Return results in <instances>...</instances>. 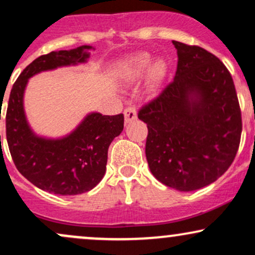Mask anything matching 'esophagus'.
<instances>
[{
  "label": "esophagus",
  "mask_w": 255,
  "mask_h": 255,
  "mask_svg": "<svg viewBox=\"0 0 255 255\" xmlns=\"http://www.w3.org/2000/svg\"><path fill=\"white\" fill-rule=\"evenodd\" d=\"M136 119V109L134 107H128L125 110V121L126 124H129V122L134 121Z\"/></svg>",
  "instance_id": "obj_1"
}]
</instances>
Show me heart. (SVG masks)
Wrapping results in <instances>:
<instances>
[{
    "instance_id": "obj_1",
    "label": "heart",
    "mask_w": 255,
    "mask_h": 255,
    "mask_svg": "<svg viewBox=\"0 0 255 255\" xmlns=\"http://www.w3.org/2000/svg\"><path fill=\"white\" fill-rule=\"evenodd\" d=\"M148 72L152 80H162L166 73V64L163 60L153 62V57L148 52H139L126 62L125 74L129 80H140L146 77Z\"/></svg>"
}]
</instances>
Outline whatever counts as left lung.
Returning a JSON list of instances; mask_svg holds the SVG:
<instances>
[{
	"mask_svg": "<svg viewBox=\"0 0 255 255\" xmlns=\"http://www.w3.org/2000/svg\"><path fill=\"white\" fill-rule=\"evenodd\" d=\"M174 80L139 110L147 125L145 153L159 182L180 192L200 189L229 169L242 131L233 78L223 62L200 46L172 40Z\"/></svg>",
	"mask_w": 255,
	"mask_h": 255,
	"instance_id": "obj_1",
	"label": "left lung"
}]
</instances>
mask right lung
<instances>
[{
  "label": "right lung",
  "mask_w": 255,
  "mask_h": 255,
  "mask_svg": "<svg viewBox=\"0 0 255 255\" xmlns=\"http://www.w3.org/2000/svg\"><path fill=\"white\" fill-rule=\"evenodd\" d=\"M91 49L83 45L42 55L26 67L10 91L5 135L14 164L31 183L54 194H83L101 182L107 170L108 148L124 130L125 118L122 114L90 113L66 136H39L31 129L25 115L26 85L40 72L87 62Z\"/></svg>",
  "instance_id": "right-lung-1"
}]
</instances>
